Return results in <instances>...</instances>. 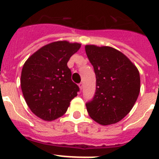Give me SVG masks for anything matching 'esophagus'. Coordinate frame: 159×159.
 I'll list each match as a JSON object with an SVG mask.
<instances>
[{"mask_svg": "<svg viewBox=\"0 0 159 159\" xmlns=\"http://www.w3.org/2000/svg\"><path fill=\"white\" fill-rule=\"evenodd\" d=\"M79 87H80V88L82 90L83 88H84V84H83V83H80V84H79Z\"/></svg>", "mask_w": 159, "mask_h": 159, "instance_id": "esophagus-1", "label": "esophagus"}]
</instances>
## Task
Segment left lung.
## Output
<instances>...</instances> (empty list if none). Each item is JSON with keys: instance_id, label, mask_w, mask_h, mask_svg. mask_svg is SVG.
Listing matches in <instances>:
<instances>
[{"instance_id": "left-lung-1", "label": "left lung", "mask_w": 159, "mask_h": 159, "mask_svg": "<svg viewBox=\"0 0 159 159\" xmlns=\"http://www.w3.org/2000/svg\"><path fill=\"white\" fill-rule=\"evenodd\" d=\"M85 51L96 77L95 95L86 102L87 111L99 124L118 123L137 100L139 72L125 55L113 48L86 45Z\"/></svg>"}]
</instances>
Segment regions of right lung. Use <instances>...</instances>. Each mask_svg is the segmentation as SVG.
<instances>
[{
    "label": "right lung",
    "mask_w": 159,
    "mask_h": 159,
    "mask_svg": "<svg viewBox=\"0 0 159 159\" xmlns=\"http://www.w3.org/2000/svg\"><path fill=\"white\" fill-rule=\"evenodd\" d=\"M80 48L77 43L53 42L39 49L24 64L23 95L30 110L40 119L51 121L62 116L80 92L67 64Z\"/></svg>",
    "instance_id": "add662e5"
}]
</instances>
